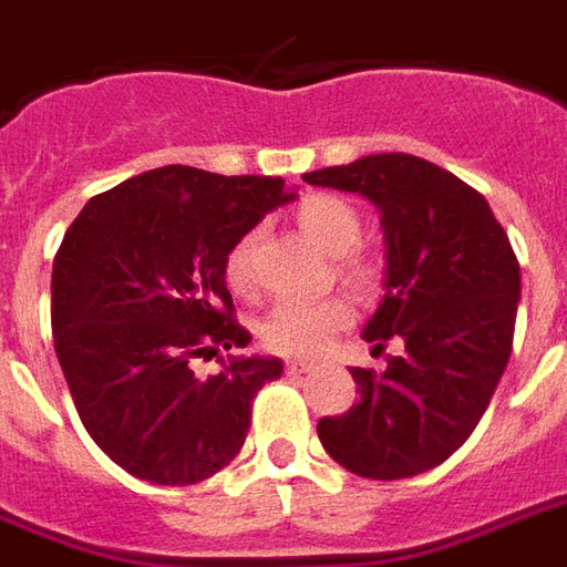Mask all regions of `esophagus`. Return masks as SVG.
Here are the masks:
<instances>
[{
  "mask_svg": "<svg viewBox=\"0 0 567 567\" xmlns=\"http://www.w3.org/2000/svg\"><path fill=\"white\" fill-rule=\"evenodd\" d=\"M310 370H313V363L287 361V372H289V375H301V372H310Z\"/></svg>",
  "mask_w": 567,
  "mask_h": 567,
  "instance_id": "34e87169",
  "label": "esophagus"
}]
</instances>
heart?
<instances>
[{
	"instance_id": "heart-1",
	"label": "heart",
	"mask_w": 567,
	"mask_h": 567,
	"mask_svg": "<svg viewBox=\"0 0 567 567\" xmlns=\"http://www.w3.org/2000/svg\"><path fill=\"white\" fill-rule=\"evenodd\" d=\"M298 230L324 254L343 257L361 239V215L354 213L352 204H346L333 195H307L296 206ZM254 248L257 236L245 234L227 251L224 275L236 292H251L254 289ZM346 280H352L358 289H375L379 284V266L372 260H346ZM349 305L340 298L328 301H280L271 307V313L262 319V340L280 354H298V358H313L331 340L333 331H340L349 322Z\"/></svg>"
}]
</instances>
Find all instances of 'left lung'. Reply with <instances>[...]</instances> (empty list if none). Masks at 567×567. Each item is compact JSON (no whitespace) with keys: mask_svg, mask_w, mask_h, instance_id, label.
<instances>
[{"mask_svg":"<svg viewBox=\"0 0 567 567\" xmlns=\"http://www.w3.org/2000/svg\"><path fill=\"white\" fill-rule=\"evenodd\" d=\"M367 197L381 215L384 280L363 340L399 337L384 372L352 367L361 399L322 416L324 452L367 480H408L446 462L485 414L512 354L520 266L488 200L408 153L305 174Z\"/></svg>","mask_w":567,"mask_h":567,"instance_id":"8db88e82","label":"left lung"}]
</instances>
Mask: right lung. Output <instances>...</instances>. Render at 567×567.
I'll list each match as a JSON object with an SVG mask.
<instances>
[{
    "mask_svg": "<svg viewBox=\"0 0 567 567\" xmlns=\"http://www.w3.org/2000/svg\"><path fill=\"white\" fill-rule=\"evenodd\" d=\"M289 200L280 177L165 165L91 197L70 224L52 266V340L82 425L126 473L195 485L243 450L254 393L284 361L227 354L204 379L192 358L251 343L224 260Z\"/></svg>",
    "mask_w": 567,
    "mask_h": 567,
    "instance_id": "1",
    "label": "right lung"
}]
</instances>
